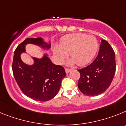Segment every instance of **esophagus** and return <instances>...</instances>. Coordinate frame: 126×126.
Instances as JSON below:
<instances>
[{
  "label": "esophagus",
  "mask_w": 126,
  "mask_h": 126,
  "mask_svg": "<svg viewBox=\"0 0 126 126\" xmlns=\"http://www.w3.org/2000/svg\"><path fill=\"white\" fill-rule=\"evenodd\" d=\"M71 71V69H69V68H65V72H66V74L68 73H69Z\"/></svg>",
  "instance_id": "34e87169"
}]
</instances>
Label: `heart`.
I'll use <instances>...</instances> for the list:
<instances>
[{
    "label": "heart",
    "instance_id": "b5f03b06",
    "mask_svg": "<svg viewBox=\"0 0 126 126\" xmlns=\"http://www.w3.org/2000/svg\"><path fill=\"white\" fill-rule=\"evenodd\" d=\"M98 47V41L94 36L72 33L63 37L60 47H54V52L59 63L63 62L69 54L73 62L79 66H83L93 59Z\"/></svg>",
    "mask_w": 126,
    "mask_h": 126
}]
</instances>
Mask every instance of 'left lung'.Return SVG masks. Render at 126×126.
<instances>
[{
  "instance_id": "obj_1",
  "label": "left lung",
  "mask_w": 126,
  "mask_h": 126,
  "mask_svg": "<svg viewBox=\"0 0 126 126\" xmlns=\"http://www.w3.org/2000/svg\"><path fill=\"white\" fill-rule=\"evenodd\" d=\"M115 55L112 47L101 40L98 54L93 63L78 70L80 74L78 87L84 94L97 96L109 87L115 73Z\"/></svg>"
}]
</instances>
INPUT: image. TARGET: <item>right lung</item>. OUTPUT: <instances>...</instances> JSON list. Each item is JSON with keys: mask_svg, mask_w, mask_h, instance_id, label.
Segmentation results:
<instances>
[{"mask_svg": "<svg viewBox=\"0 0 126 126\" xmlns=\"http://www.w3.org/2000/svg\"><path fill=\"white\" fill-rule=\"evenodd\" d=\"M27 44L50 47L41 38H27L19 44L15 51L12 65L15 80L21 91L29 98L40 101L50 100L58 93L62 80L66 75L65 70L61 65L53 64L47 56L42 59L34 58L35 63L32 66L24 63L20 54L25 51Z\"/></svg>", "mask_w": 126, "mask_h": 126, "instance_id": "1", "label": "right lung"}]
</instances>
